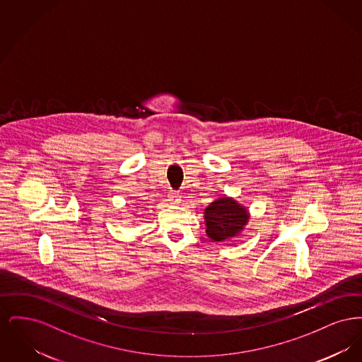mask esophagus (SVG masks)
<instances>
[{
	"mask_svg": "<svg viewBox=\"0 0 362 362\" xmlns=\"http://www.w3.org/2000/svg\"><path fill=\"white\" fill-rule=\"evenodd\" d=\"M168 201L171 202V205H177V204L180 202V197H179V194H177V192L171 191V192H170V195H168Z\"/></svg>",
	"mask_w": 362,
	"mask_h": 362,
	"instance_id": "obj_1",
	"label": "esophagus"
}]
</instances>
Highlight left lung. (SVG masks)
Masks as SVG:
<instances>
[{
	"instance_id": "1",
	"label": "left lung",
	"mask_w": 362,
	"mask_h": 362,
	"mask_svg": "<svg viewBox=\"0 0 362 362\" xmlns=\"http://www.w3.org/2000/svg\"><path fill=\"white\" fill-rule=\"evenodd\" d=\"M206 235L213 241L236 239L250 221L248 209L232 197L214 199L204 211Z\"/></svg>"
}]
</instances>
